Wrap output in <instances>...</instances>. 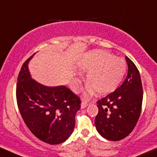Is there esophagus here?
<instances>
[{
	"instance_id": "34e87169",
	"label": "esophagus",
	"mask_w": 157,
	"mask_h": 157,
	"mask_svg": "<svg viewBox=\"0 0 157 157\" xmlns=\"http://www.w3.org/2000/svg\"><path fill=\"white\" fill-rule=\"evenodd\" d=\"M88 104H89V102L86 101H85V100L82 101V102H81V108H85L86 107L87 105H88Z\"/></svg>"
}]
</instances>
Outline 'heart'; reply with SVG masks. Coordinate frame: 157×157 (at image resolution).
Instances as JSON below:
<instances>
[{
  "label": "heart",
  "instance_id": "1",
  "mask_svg": "<svg viewBox=\"0 0 157 157\" xmlns=\"http://www.w3.org/2000/svg\"><path fill=\"white\" fill-rule=\"evenodd\" d=\"M78 67L88 72L86 77L90 82L86 95L93 93L95 90L101 95L113 92L121 82L126 71V61L116 57L105 50H95L86 54L78 62ZM76 79L75 86H78Z\"/></svg>",
  "mask_w": 157,
  "mask_h": 157
}]
</instances>
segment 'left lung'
I'll return each mask as SVG.
<instances>
[{
	"label": "left lung",
	"instance_id": "obj_1",
	"mask_svg": "<svg viewBox=\"0 0 157 157\" xmlns=\"http://www.w3.org/2000/svg\"><path fill=\"white\" fill-rule=\"evenodd\" d=\"M128 74L114 92L97 101L98 113L95 125L98 133L110 141H120L134 129L139 119L143 100L141 76L134 62L127 56Z\"/></svg>",
	"mask_w": 157,
	"mask_h": 157
}]
</instances>
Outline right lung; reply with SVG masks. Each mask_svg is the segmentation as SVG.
Returning <instances> with one entry per match:
<instances>
[{
    "label": "right lung",
    "instance_id": "right-lung-1",
    "mask_svg": "<svg viewBox=\"0 0 157 157\" xmlns=\"http://www.w3.org/2000/svg\"><path fill=\"white\" fill-rule=\"evenodd\" d=\"M31 57L23 63L18 76V108L34 136L47 144H61L73 132L81 101L67 87H47L33 80L28 69Z\"/></svg>",
    "mask_w": 157,
    "mask_h": 157
}]
</instances>
